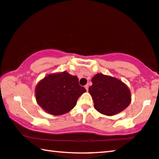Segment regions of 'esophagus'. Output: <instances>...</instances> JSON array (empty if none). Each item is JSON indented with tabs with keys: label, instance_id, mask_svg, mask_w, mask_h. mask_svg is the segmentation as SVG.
<instances>
[{
	"label": "esophagus",
	"instance_id": "34e87169",
	"mask_svg": "<svg viewBox=\"0 0 159 159\" xmlns=\"http://www.w3.org/2000/svg\"><path fill=\"white\" fill-rule=\"evenodd\" d=\"M85 89H86V91H89V85H88V84H86V86H85Z\"/></svg>",
	"mask_w": 159,
	"mask_h": 159
}]
</instances>
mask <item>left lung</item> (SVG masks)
I'll return each mask as SVG.
<instances>
[{"label":"left lung","mask_w":159,"mask_h":159,"mask_svg":"<svg viewBox=\"0 0 159 159\" xmlns=\"http://www.w3.org/2000/svg\"><path fill=\"white\" fill-rule=\"evenodd\" d=\"M92 86L89 91L99 113L113 116L121 112L129 106L131 92L121 80L116 78L97 73L92 78Z\"/></svg>","instance_id":"obj_1"}]
</instances>
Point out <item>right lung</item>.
Listing matches in <instances>:
<instances>
[{
	"mask_svg": "<svg viewBox=\"0 0 159 159\" xmlns=\"http://www.w3.org/2000/svg\"><path fill=\"white\" fill-rule=\"evenodd\" d=\"M86 90L79 79L66 71L49 74L35 87V99L46 112L59 116L73 109L77 100Z\"/></svg>",
	"mask_w": 159,
	"mask_h": 159,
	"instance_id": "right-lung-1",
	"label": "right lung"
}]
</instances>
